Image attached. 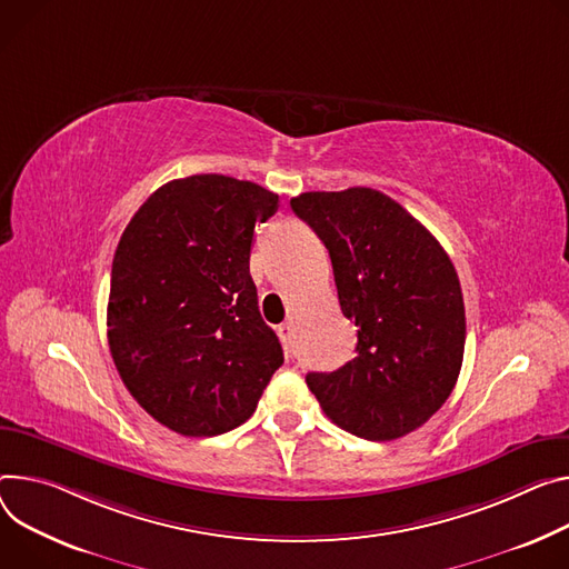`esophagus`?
<instances>
[{
  "instance_id": "esophagus-1",
  "label": "esophagus",
  "mask_w": 569,
  "mask_h": 569,
  "mask_svg": "<svg viewBox=\"0 0 569 569\" xmlns=\"http://www.w3.org/2000/svg\"><path fill=\"white\" fill-rule=\"evenodd\" d=\"M292 331H295V322H292V320H288V322H283V325H279V327H277V333H279V338H281V342H283L286 347L290 345Z\"/></svg>"
}]
</instances>
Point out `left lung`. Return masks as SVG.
<instances>
[{
    "label": "left lung",
    "instance_id": "left-lung-1",
    "mask_svg": "<svg viewBox=\"0 0 569 569\" xmlns=\"http://www.w3.org/2000/svg\"><path fill=\"white\" fill-rule=\"evenodd\" d=\"M331 256L356 356L306 383L340 429L375 442L420 429L451 395L462 366L465 303L440 242L372 188L290 199Z\"/></svg>",
    "mask_w": 569,
    "mask_h": 569
}]
</instances>
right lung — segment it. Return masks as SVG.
Wrapping results in <instances>:
<instances>
[{"instance_id":"right-lung-1","label":"right lung","mask_w":569,"mask_h":569,"mask_svg":"<svg viewBox=\"0 0 569 569\" xmlns=\"http://www.w3.org/2000/svg\"><path fill=\"white\" fill-rule=\"evenodd\" d=\"M279 194L224 174L161 186L113 256L109 347L133 399L163 427L211 438L251 418L283 366L249 274L256 222Z\"/></svg>"}]
</instances>
